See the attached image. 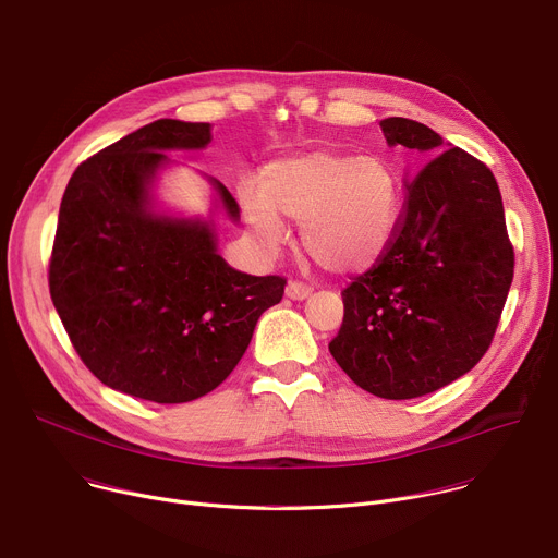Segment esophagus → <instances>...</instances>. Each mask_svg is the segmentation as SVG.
<instances>
[{"mask_svg": "<svg viewBox=\"0 0 558 558\" xmlns=\"http://www.w3.org/2000/svg\"><path fill=\"white\" fill-rule=\"evenodd\" d=\"M310 293H312V287L305 282H289L284 289V295L291 301H305Z\"/></svg>", "mask_w": 558, "mask_h": 558, "instance_id": "34e87169", "label": "esophagus"}]
</instances>
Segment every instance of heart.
Instances as JSON below:
<instances>
[{"instance_id": "heart-1", "label": "heart", "mask_w": 558, "mask_h": 558, "mask_svg": "<svg viewBox=\"0 0 558 558\" xmlns=\"http://www.w3.org/2000/svg\"><path fill=\"white\" fill-rule=\"evenodd\" d=\"M240 206L265 246L284 242L282 217L303 225V248L333 276L373 269L390 248L401 215V183L390 161L314 150L263 170L259 185L242 183Z\"/></svg>"}]
</instances>
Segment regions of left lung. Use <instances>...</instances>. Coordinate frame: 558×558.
I'll list each match as a JSON object with an SVG mask.
<instances>
[{"instance_id": "8db88e82", "label": "left lung", "mask_w": 558, "mask_h": 558, "mask_svg": "<svg viewBox=\"0 0 558 558\" xmlns=\"http://www.w3.org/2000/svg\"><path fill=\"white\" fill-rule=\"evenodd\" d=\"M388 145L430 159L405 177L395 240L343 291L331 356L363 390L413 399L485 356L513 278V248L492 170L411 119H384Z\"/></svg>"}]
</instances>
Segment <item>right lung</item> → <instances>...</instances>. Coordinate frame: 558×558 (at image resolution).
Masks as SVG:
<instances>
[{"mask_svg": "<svg viewBox=\"0 0 558 558\" xmlns=\"http://www.w3.org/2000/svg\"><path fill=\"white\" fill-rule=\"evenodd\" d=\"M210 123L159 119L111 143L71 174L49 289L83 363L111 390L185 403L225 381L284 280L233 269L217 251L215 215L240 219L225 183L208 217L163 210L155 189L168 153L210 143Z\"/></svg>", "mask_w": 558, "mask_h": 558, "instance_id": "add662e5", "label": "right lung"}]
</instances>
